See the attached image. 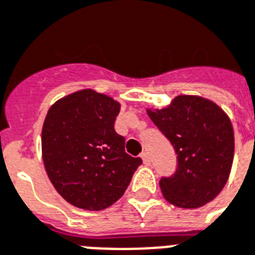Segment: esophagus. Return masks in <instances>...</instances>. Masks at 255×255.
Masks as SVG:
<instances>
[{"label": "esophagus", "instance_id": "34e87169", "mask_svg": "<svg viewBox=\"0 0 255 255\" xmlns=\"http://www.w3.org/2000/svg\"><path fill=\"white\" fill-rule=\"evenodd\" d=\"M141 158H142V161H143V163H145V165H150L149 154H147L146 151H143V153H141Z\"/></svg>", "mask_w": 255, "mask_h": 255}]
</instances>
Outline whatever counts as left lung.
<instances>
[{"instance_id":"8db88e82","label":"left lung","mask_w":255,"mask_h":255,"mask_svg":"<svg viewBox=\"0 0 255 255\" xmlns=\"http://www.w3.org/2000/svg\"><path fill=\"white\" fill-rule=\"evenodd\" d=\"M147 114L177 154L175 173L159 181L166 201L195 209L216 198L234 157V131L224 110L202 97L178 96L170 106Z\"/></svg>"}]
</instances>
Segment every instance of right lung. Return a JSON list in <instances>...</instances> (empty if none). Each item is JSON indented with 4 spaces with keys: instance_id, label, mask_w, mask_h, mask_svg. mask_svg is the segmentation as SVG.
I'll use <instances>...</instances> for the list:
<instances>
[{
    "instance_id": "obj_1",
    "label": "right lung",
    "mask_w": 255,
    "mask_h": 255,
    "mask_svg": "<svg viewBox=\"0 0 255 255\" xmlns=\"http://www.w3.org/2000/svg\"><path fill=\"white\" fill-rule=\"evenodd\" d=\"M120 104L86 89L61 98L42 126V159L50 182L65 201L102 210L121 198L142 163L125 151L114 130Z\"/></svg>"
}]
</instances>
